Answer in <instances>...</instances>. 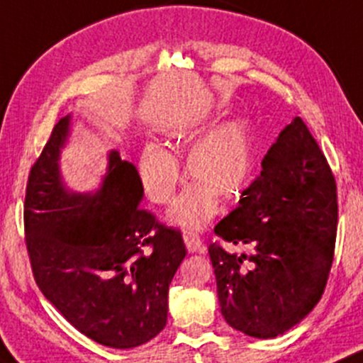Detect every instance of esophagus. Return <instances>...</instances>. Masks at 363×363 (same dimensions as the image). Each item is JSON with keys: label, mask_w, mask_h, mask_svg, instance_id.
Listing matches in <instances>:
<instances>
[{"label": "esophagus", "mask_w": 363, "mask_h": 363, "mask_svg": "<svg viewBox=\"0 0 363 363\" xmlns=\"http://www.w3.org/2000/svg\"><path fill=\"white\" fill-rule=\"evenodd\" d=\"M183 242H185L186 248H189V252H192V254L194 252L203 250V242L195 233H183Z\"/></svg>", "instance_id": "34e87169"}]
</instances>
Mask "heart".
Returning <instances> with one entry per match:
<instances>
[{
	"label": "heart",
	"instance_id": "b5f03b06",
	"mask_svg": "<svg viewBox=\"0 0 363 363\" xmlns=\"http://www.w3.org/2000/svg\"><path fill=\"white\" fill-rule=\"evenodd\" d=\"M203 128H177L169 137L177 145H191L185 160L192 185L169 209L168 219L185 230H201L218 211V197L225 202L242 195L254 168L250 130L242 120H230L203 135ZM138 173L149 199L166 203L180 182V166L161 145L149 144L138 157Z\"/></svg>",
	"mask_w": 363,
	"mask_h": 363
}]
</instances>
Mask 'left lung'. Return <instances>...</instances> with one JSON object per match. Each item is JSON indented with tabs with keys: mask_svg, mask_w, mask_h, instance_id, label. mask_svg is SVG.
Returning <instances> with one entry per match:
<instances>
[{
	"mask_svg": "<svg viewBox=\"0 0 363 363\" xmlns=\"http://www.w3.org/2000/svg\"><path fill=\"white\" fill-rule=\"evenodd\" d=\"M335 177L302 118L286 125L257 180L214 233L248 254L209 247L225 320L269 340L302 323L324 293L336 242Z\"/></svg>",
	"mask_w": 363,
	"mask_h": 363,
	"instance_id": "8db88e82",
	"label": "left lung"
}]
</instances>
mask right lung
<instances>
[{
    "label": "right lung",
    "instance_id": "obj_1",
    "mask_svg": "<svg viewBox=\"0 0 363 363\" xmlns=\"http://www.w3.org/2000/svg\"><path fill=\"white\" fill-rule=\"evenodd\" d=\"M72 132L67 115L28 174L23 221L32 272L82 335L109 348H135L164 329L185 243L180 231L142 209L138 171L116 149L106 154L96 190L70 189L60 161Z\"/></svg>",
    "mask_w": 363,
    "mask_h": 363
}]
</instances>
